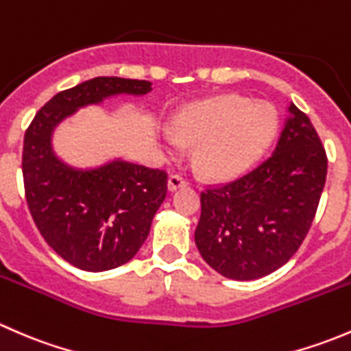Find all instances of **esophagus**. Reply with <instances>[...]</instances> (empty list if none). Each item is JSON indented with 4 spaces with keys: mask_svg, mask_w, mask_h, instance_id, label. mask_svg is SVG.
<instances>
[{
    "mask_svg": "<svg viewBox=\"0 0 351 351\" xmlns=\"http://www.w3.org/2000/svg\"><path fill=\"white\" fill-rule=\"evenodd\" d=\"M189 185V180L182 175H171L168 178V190L169 192H175V190L183 189V186Z\"/></svg>",
    "mask_w": 351,
    "mask_h": 351,
    "instance_id": "esophagus-1",
    "label": "esophagus"
}]
</instances>
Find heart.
<instances>
[{"instance_id":"obj_1","label":"heart","mask_w":351,"mask_h":351,"mask_svg":"<svg viewBox=\"0 0 351 351\" xmlns=\"http://www.w3.org/2000/svg\"><path fill=\"white\" fill-rule=\"evenodd\" d=\"M176 130L197 143V165L205 175L229 178L246 169L270 144L277 115L265 101L224 95L183 110L176 117ZM165 139L168 146H176L171 134Z\"/></svg>"}]
</instances>
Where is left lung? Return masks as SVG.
<instances>
[{"label": "left lung", "mask_w": 351, "mask_h": 351, "mask_svg": "<svg viewBox=\"0 0 351 351\" xmlns=\"http://www.w3.org/2000/svg\"><path fill=\"white\" fill-rule=\"evenodd\" d=\"M326 171V151L316 129L290 104L270 158L200 193L195 244L202 258L232 280H254L278 270L309 232Z\"/></svg>", "instance_id": "8db88e82"}]
</instances>
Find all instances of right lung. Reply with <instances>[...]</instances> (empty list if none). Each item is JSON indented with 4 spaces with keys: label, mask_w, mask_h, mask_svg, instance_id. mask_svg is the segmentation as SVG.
<instances>
[{
    "label": "right lung",
    "mask_w": 351,
    "mask_h": 351,
    "mask_svg": "<svg viewBox=\"0 0 351 351\" xmlns=\"http://www.w3.org/2000/svg\"><path fill=\"white\" fill-rule=\"evenodd\" d=\"M151 90L149 81L93 77L52 97L25 132L23 185L35 226L59 256L84 271L112 270L136 256L166 197L168 175L123 159L73 168L56 156L52 132L77 108Z\"/></svg>",
    "instance_id": "1"
}]
</instances>
